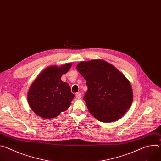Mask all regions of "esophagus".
<instances>
[{
    "label": "esophagus",
    "mask_w": 161,
    "mask_h": 161,
    "mask_svg": "<svg viewBox=\"0 0 161 161\" xmlns=\"http://www.w3.org/2000/svg\"><path fill=\"white\" fill-rule=\"evenodd\" d=\"M81 94L80 92H78L76 94V98L78 99H81Z\"/></svg>",
    "instance_id": "1"
}]
</instances>
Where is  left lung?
<instances>
[{
	"label": "left lung",
	"mask_w": 161,
	"mask_h": 161,
	"mask_svg": "<svg viewBox=\"0 0 161 161\" xmlns=\"http://www.w3.org/2000/svg\"><path fill=\"white\" fill-rule=\"evenodd\" d=\"M76 69L88 86L83 99L89 112L103 122L122 118L133 100L131 84L124 74L101 59L80 62Z\"/></svg>",
	"instance_id": "8db88e82"
}]
</instances>
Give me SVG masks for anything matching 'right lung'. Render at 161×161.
I'll use <instances>...</instances> for the list:
<instances>
[{"mask_svg": "<svg viewBox=\"0 0 161 161\" xmlns=\"http://www.w3.org/2000/svg\"><path fill=\"white\" fill-rule=\"evenodd\" d=\"M71 66V63L59 67L49 66L32 82L27 93V101L37 115L46 119H53L69 108L75 94L69 84L61 80V77Z\"/></svg>", "mask_w": 161, "mask_h": 161, "instance_id": "1", "label": "right lung"}]
</instances>
